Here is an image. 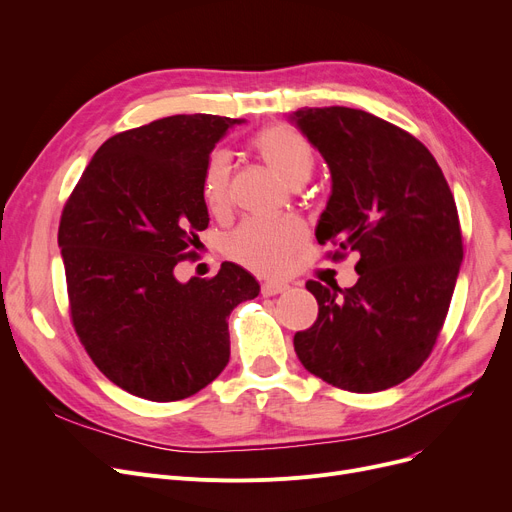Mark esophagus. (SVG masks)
Listing matches in <instances>:
<instances>
[{
	"mask_svg": "<svg viewBox=\"0 0 512 512\" xmlns=\"http://www.w3.org/2000/svg\"><path fill=\"white\" fill-rule=\"evenodd\" d=\"M290 286L284 282H263L261 286V294L263 297H274V294H282L286 292Z\"/></svg>",
	"mask_w": 512,
	"mask_h": 512,
	"instance_id": "esophagus-1",
	"label": "esophagus"
}]
</instances>
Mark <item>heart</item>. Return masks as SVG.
I'll return each mask as SVG.
<instances>
[{
  "label": "heart",
  "instance_id": "b5f03b06",
  "mask_svg": "<svg viewBox=\"0 0 512 512\" xmlns=\"http://www.w3.org/2000/svg\"><path fill=\"white\" fill-rule=\"evenodd\" d=\"M253 149L290 184H303L315 168V153L301 132L288 126H267L255 134ZM201 199L209 213L220 215L230 201V155L213 151L201 174ZM305 236L292 218L242 222L226 238V253L261 274H278Z\"/></svg>",
  "mask_w": 512,
  "mask_h": 512
}]
</instances>
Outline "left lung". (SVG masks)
<instances>
[{"label":"left lung","instance_id":"8db88e82","mask_svg":"<svg viewBox=\"0 0 512 512\" xmlns=\"http://www.w3.org/2000/svg\"><path fill=\"white\" fill-rule=\"evenodd\" d=\"M288 120L332 176L317 242L361 255L355 286L307 282L319 313L294 334V351L342 390L392 388L432 353L459 278L463 238L450 186L425 145L378 116L330 105Z\"/></svg>","mask_w":512,"mask_h":512}]
</instances>
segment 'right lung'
Returning a JSON list of instances; mask_svg holds the SVG:
<instances>
[{
    "mask_svg": "<svg viewBox=\"0 0 512 512\" xmlns=\"http://www.w3.org/2000/svg\"><path fill=\"white\" fill-rule=\"evenodd\" d=\"M242 118L170 116L126 130L91 157L58 232L76 334L107 380L172 402L230 361L228 315L259 282L236 263L180 282L176 265L209 224L207 157Z\"/></svg>",
    "mask_w": 512,
    "mask_h": 512,
    "instance_id": "add662e5",
    "label": "right lung"
}]
</instances>
